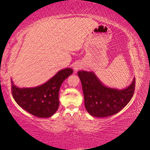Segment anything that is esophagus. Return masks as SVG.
<instances>
[{
  "mask_svg": "<svg viewBox=\"0 0 150 150\" xmlns=\"http://www.w3.org/2000/svg\"><path fill=\"white\" fill-rule=\"evenodd\" d=\"M81 65L79 64H76L74 66V67H73V69H74V71H75V72H76V71H78L79 69H81Z\"/></svg>",
  "mask_w": 150,
  "mask_h": 150,
  "instance_id": "esophagus-1",
  "label": "esophagus"
}]
</instances>
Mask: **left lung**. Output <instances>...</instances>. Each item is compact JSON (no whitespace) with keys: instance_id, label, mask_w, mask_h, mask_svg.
Masks as SVG:
<instances>
[{"instance_id":"1","label":"left lung","mask_w":150,"mask_h":150,"mask_svg":"<svg viewBox=\"0 0 150 150\" xmlns=\"http://www.w3.org/2000/svg\"><path fill=\"white\" fill-rule=\"evenodd\" d=\"M84 105L90 115L97 117L110 116L122 110L133 96L135 78L125 89L108 87L91 71H79Z\"/></svg>"}]
</instances>
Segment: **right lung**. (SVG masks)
<instances>
[{"mask_svg":"<svg viewBox=\"0 0 150 150\" xmlns=\"http://www.w3.org/2000/svg\"><path fill=\"white\" fill-rule=\"evenodd\" d=\"M72 72L71 68L61 69L47 82L34 88H18L11 79L13 98L18 105L30 114L43 118L51 117L59 105L61 86Z\"/></svg>","mask_w":150,"mask_h":150,"instance_id":"right-lung-1","label":"right lung"}]
</instances>
